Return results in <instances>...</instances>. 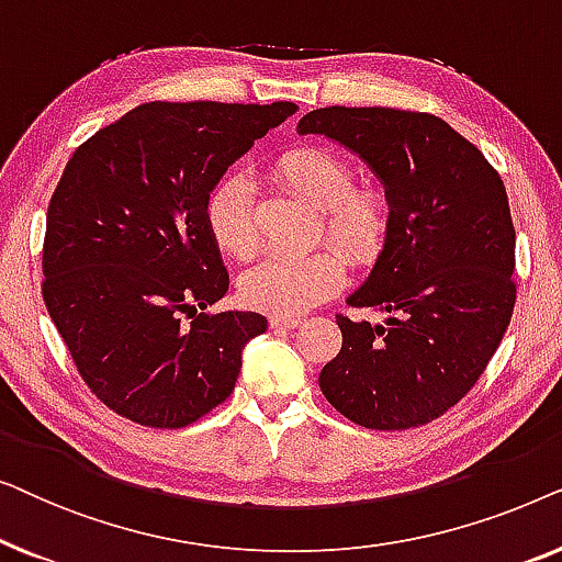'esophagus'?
Segmentation results:
<instances>
[{
  "mask_svg": "<svg viewBox=\"0 0 562 562\" xmlns=\"http://www.w3.org/2000/svg\"><path fill=\"white\" fill-rule=\"evenodd\" d=\"M299 325H302V319L291 317V314H273L271 317V327L276 329H294Z\"/></svg>",
  "mask_w": 562,
  "mask_h": 562,
  "instance_id": "1",
  "label": "esophagus"
}]
</instances>
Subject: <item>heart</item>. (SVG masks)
<instances>
[{"label":"heart","mask_w":562,"mask_h":562,"mask_svg":"<svg viewBox=\"0 0 562 562\" xmlns=\"http://www.w3.org/2000/svg\"><path fill=\"white\" fill-rule=\"evenodd\" d=\"M276 176L314 206H322L325 237L350 263L371 266L386 250L394 233L391 196L379 187H356V173L345 160L319 148H296L279 158ZM204 214L222 252L245 260L258 250L256 194L243 173L217 181L206 196ZM333 248L302 256L271 252L243 276L240 299L273 314L312 310L342 286L345 260Z\"/></svg>","instance_id":"1"}]
</instances>
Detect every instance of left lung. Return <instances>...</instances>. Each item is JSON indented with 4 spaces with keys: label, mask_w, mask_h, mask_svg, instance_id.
Here are the masks:
<instances>
[{
    "label": "left lung",
    "mask_w": 562,
    "mask_h": 562,
    "mask_svg": "<svg viewBox=\"0 0 562 562\" xmlns=\"http://www.w3.org/2000/svg\"><path fill=\"white\" fill-rule=\"evenodd\" d=\"M299 135L358 153L394 204L386 250L348 299L389 319L337 314L342 350L322 368V394L360 427L427 425L475 386L512 322L517 235L502 176L427 112L325 106L302 117Z\"/></svg>",
    "instance_id": "obj_1"
}]
</instances>
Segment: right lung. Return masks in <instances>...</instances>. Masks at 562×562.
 Returning a JSON list of instances; mask_svg holds the SVG:
<instances>
[{"label":"right lung","mask_w":562,"mask_h":562,"mask_svg":"<svg viewBox=\"0 0 562 562\" xmlns=\"http://www.w3.org/2000/svg\"><path fill=\"white\" fill-rule=\"evenodd\" d=\"M296 104L150 102L81 143L48 204L43 302L99 402L179 429L233 394L256 312H210L229 276L206 227L222 173Z\"/></svg>","instance_id":"add662e5"}]
</instances>
